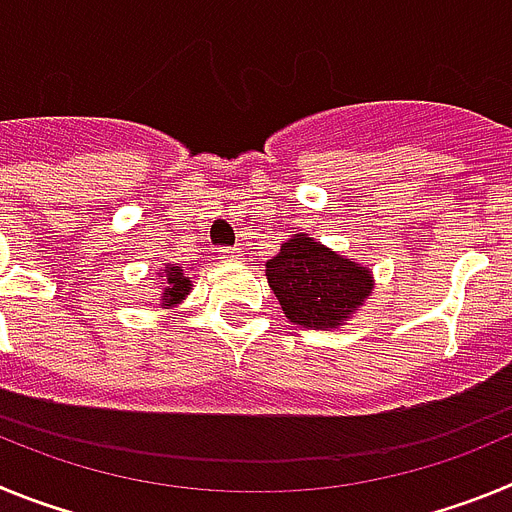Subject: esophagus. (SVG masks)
Returning a JSON list of instances; mask_svg holds the SVG:
<instances>
[{"instance_id":"obj_1","label":"esophagus","mask_w":512,"mask_h":512,"mask_svg":"<svg viewBox=\"0 0 512 512\" xmlns=\"http://www.w3.org/2000/svg\"><path fill=\"white\" fill-rule=\"evenodd\" d=\"M217 256H220L223 261H238V256H241V253H238V248H220V251H217Z\"/></svg>"}]
</instances>
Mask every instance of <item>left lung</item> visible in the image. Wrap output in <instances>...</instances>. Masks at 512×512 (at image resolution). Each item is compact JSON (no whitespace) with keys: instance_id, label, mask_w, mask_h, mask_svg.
Returning a JSON list of instances; mask_svg holds the SVG:
<instances>
[{"instance_id":"left-lung-1","label":"left lung","mask_w":512,"mask_h":512,"mask_svg":"<svg viewBox=\"0 0 512 512\" xmlns=\"http://www.w3.org/2000/svg\"><path fill=\"white\" fill-rule=\"evenodd\" d=\"M266 279L289 323L307 330H336L374 292L369 266L341 256L307 233H295L266 261Z\"/></svg>"}]
</instances>
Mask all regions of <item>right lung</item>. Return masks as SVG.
<instances>
[{
  "label": "right lung",
  "mask_w": 512,
  "mask_h": 512,
  "mask_svg": "<svg viewBox=\"0 0 512 512\" xmlns=\"http://www.w3.org/2000/svg\"><path fill=\"white\" fill-rule=\"evenodd\" d=\"M158 289H161V307L171 310V307L182 305L187 300V295L192 292V277H189L184 266H176V264H166L164 269H158Z\"/></svg>",
  "instance_id": "obj_1"
}]
</instances>
